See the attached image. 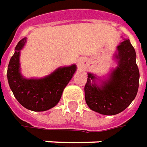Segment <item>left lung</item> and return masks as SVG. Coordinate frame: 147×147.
<instances>
[{
  "mask_svg": "<svg viewBox=\"0 0 147 147\" xmlns=\"http://www.w3.org/2000/svg\"><path fill=\"white\" fill-rule=\"evenodd\" d=\"M117 66L103 78L88 73L86 103L92 111L113 116L123 112L135 99L139 86L136 53L129 39H124L113 55Z\"/></svg>",
  "mask_w": 147,
  "mask_h": 147,
  "instance_id": "8db88e82",
  "label": "left lung"
}]
</instances>
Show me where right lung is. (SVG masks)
<instances>
[{
  "label": "right lung",
  "mask_w": 147,
  "mask_h": 147,
  "mask_svg": "<svg viewBox=\"0 0 147 147\" xmlns=\"http://www.w3.org/2000/svg\"><path fill=\"white\" fill-rule=\"evenodd\" d=\"M26 43L22 39L15 47L9 61L7 78L14 97L21 105L34 112H44L55 107L61 98L63 90L77 70V65L59 67L50 74L40 78H26L21 73L20 53Z\"/></svg>",
  "instance_id": "add662e5"
}]
</instances>
